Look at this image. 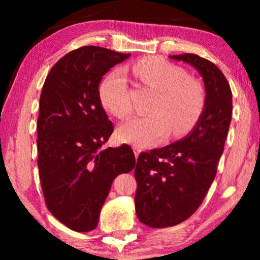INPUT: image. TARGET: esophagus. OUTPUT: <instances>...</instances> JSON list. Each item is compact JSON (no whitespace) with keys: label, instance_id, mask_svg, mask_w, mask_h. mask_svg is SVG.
I'll use <instances>...</instances> for the list:
<instances>
[{"label":"esophagus","instance_id":"esophagus-1","mask_svg":"<svg viewBox=\"0 0 260 260\" xmlns=\"http://www.w3.org/2000/svg\"><path fill=\"white\" fill-rule=\"evenodd\" d=\"M133 149H134V152H135V156H136V158L140 156L141 154V149L137 147V145H133Z\"/></svg>","mask_w":260,"mask_h":260}]
</instances>
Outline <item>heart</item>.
Returning a JSON list of instances; mask_svg holds the SVG:
<instances>
[{
    "mask_svg": "<svg viewBox=\"0 0 260 260\" xmlns=\"http://www.w3.org/2000/svg\"><path fill=\"white\" fill-rule=\"evenodd\" d=\"M138 79L158 91L147 115L136 116L119 126L122 141L140 147L154 145L168 136L188 133L200 119L205 108V93L197 81L187 79L179 67L157 58H147L133 66ZM99 97L106 110L119 118L133 112L125 72L116 69L103 79Z\"/></svg>",
    "mask_w": 260,
    "mask_h": 260,
    "instance_id": "1",
    "label": "heart"
}]
</instances>
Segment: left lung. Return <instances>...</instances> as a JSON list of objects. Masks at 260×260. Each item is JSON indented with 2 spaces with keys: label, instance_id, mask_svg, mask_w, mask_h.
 <instances>
[{
  "label": "left lung",
  "instance_id": "1",
  "mask_svg": "<svg viewBox=\"0 0 260 260\" xmlns=\"http://www.w3.org/2000/svg\"><path fill=\"white\" fill-rule=\"evenodd\" d=\"M199 72L205 108L189 134L138 156L135 208L141 222L154 229L175 226L200 207L216 174L232 118V92L214 63L197 54L169 55Z\"/></svg>",
  "mask_w": 260,
  "mask_h": 260
}]
</instances>
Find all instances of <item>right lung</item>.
Here are the masks:
<instances>
[{
    "label": "right lung",
    "mask_w": 260,
    "mask_h": 260,
    "mask_svg": "<svg viewBox=\"0 0 260 260\" xmlns=\"http://www.w3.org/2000/svg\"><path fill=\"white\" fill-rule=\"evenodd\" d=\"M130 58L85 46L62 56L46 78L38 118V167L49 212L76 232H90L119 174L136 166L124 144L103 149L113 125L103 109L99 83Z\"/></svg>",
    "instance_id": "obj_1"
}]
</instances>
